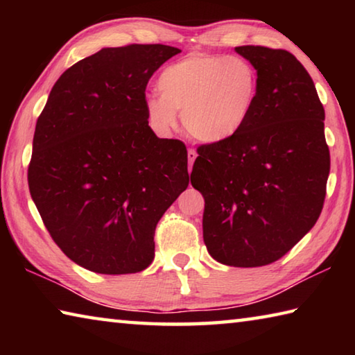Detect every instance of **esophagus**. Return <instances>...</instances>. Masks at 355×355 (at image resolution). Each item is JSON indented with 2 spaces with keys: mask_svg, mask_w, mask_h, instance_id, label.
Instances as JSON below:
<instances>
[{
  "mask_svg": "<svg viewBox=\"0 0 355 355\" xmlns=\"http://www.w3.org/2000/svg\"><path fill=\"white\" fill-rule=\"evenodd\" d=\"M196 158H197V153H196V150H194V148H189V150H188V161H189V171H191V166H192V163H194V161H196Z\"/></svg>",
  "mask_w": 355,
  "mask_h": 355,
  "instance_id": "obj_1",
  "label": "esophagus"
}]
</instances>
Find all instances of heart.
<instances>
[{
	"instance_id": "heart-1",
	"label": "heart",
	"mask_w": 355,
	"mask_h": 355,
	"mask_svg": "<svg viewBox=\"0 0 355 355\" xmlns=\"http://www.w3.org/2000/svg\"><path fill=\"white\" fill-rule=\"evenodd\" d=\"M258 87V73L248 59L191 53L161 71L159 94L148 95L146 111L161 133L175 128L177 111H182L184 128L194 139L218 144L245 127Z\"/></svg>"
}]
</instances>
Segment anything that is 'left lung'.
I'll return each mask as SVG.
<instances>
[{
  "instance_id": "1",
  "label": "left lung",
  "mask_w": 355,
  "mask_h": 355,
  "mask_svg": "<svg viewBox=\"0 0 355 355\" xmlns=\"http://www.w3.org/2000/svg\"><path fill=\"white\" fill-rule=\"evenodd\" d=\"M258 73V98L232 139L197 148L191 184L205 199L203 241L216 261H277L311 230L326 199L330 155L313 80L286 50L236 46Z\"/></svg>"
}]
</instances>
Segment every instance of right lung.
I'll return each instance as SVG.
<instances>
[{
	"label": "right lung",
	"instance_id": "obj_1",
	"mask_svg": "<svg viewBox=\"0 0 355 355\" xmlns=\"http://www.w3.org/2000/svg\"><path fill=\"white\" fill-rule=\"evenodd\" d=\"M180 50L101 48L61 75L37 119L29 192L71 261L133 274L155 258V228L188 188V152L148 127L146 87Z\"/></svg>",
	"mask_w": 355,
	"mask_h": 355
}]
</instances>
